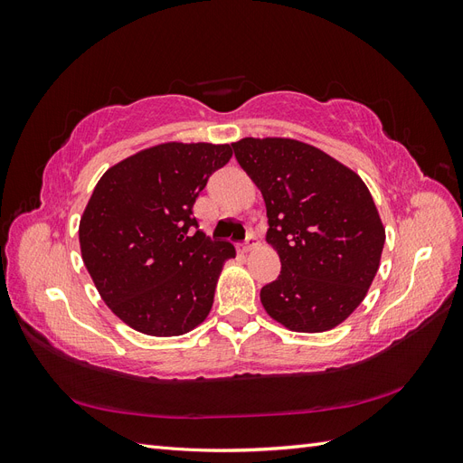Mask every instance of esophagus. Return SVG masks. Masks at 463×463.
Instances as JSON below:
<instances>
[{
  "mask_svg": "<svg viewBox=\"0 0 463 463\" xmlns=\"http://www.w3.org/2000/svg\"><path fill=\"white\" fill-rule=\"evenodd\" d=\"M259 245V241H257V237L253 235V233H250L249 237H247V240H245V243H241V253H249V250L250 249H255Z\"/></svg>",
  "mask_w": 463,
  "mask_h": 463,
  "instance_id": "obj_1",
  "label": "esophagus"
}]
</instances>
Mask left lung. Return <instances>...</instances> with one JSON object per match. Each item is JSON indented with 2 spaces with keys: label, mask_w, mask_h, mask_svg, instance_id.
<instances>
[{
  "label": "left lung",
  "mask_w": 463,
  "mask_h": 463,
  "mask_svg": "<svg viewBox=\"0 0 463 463\" xmlns=\"http://www.w3.org/2000/svg\"><path fill=\"white\" fill-rule=\"evenodd\" d=\"M260 189L269 241L282 270L260 289L274 320L293 332H326L365 299L381 264L384 226L363 179L296 138L232 143Z\"/></svg>",
  "instance_id": "left-lung-1"
}]
</instances>
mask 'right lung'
Returning <instances> with one entry per match:
<instances>
[{"label": "right lung", "mask_w": 463, "mask_h": 463, "mask_svg": "<svg viewBox=\"0 0 463 463\" xmlns=\"http://www.w3.org/2000/svg\"><path fill=\"white\" fill-rule=\"evenodd\" d=\"M230 145L164 143L111 165L79 223L80 255L104 303L148 335H181L208 317L222 266L235 257L193 218Z\"/></svg>", "instance_id": "1"}]
</instances>
